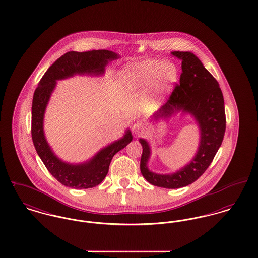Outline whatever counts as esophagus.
Wrapping results in <instances>:
<instances>
[{
    "label": "esophagus",
    "instance_id": "obj_1",
    "mask_svg": "<svg viewBox=\"0 0 258 258\" xmlns=\"http://www.w3.org/2000/svg\"><path fill=\"white\" fill-rule=\"evenodd\" d=\"M133 132L136 134V135H139L141 132H142V123L137 121L134 125H133Z\"/></svg>",
    "mask_w": 258,
    "mask_h": 258
}]
</instances>
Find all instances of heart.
<instances>
[{
	"instance_id": "obj_1",
	"label": "heart",
	"mask_w": 258,
	"mask_h": 258,
	"mask_svg": "<svg viewBox=\"0 0 258 258\" xmlns=\"http://www.w3.org/2000/svg\"><path fill=\"white\" fill-rule=\"evenodd\" d=\"M123 89L131 92L148 90L144 108L154 110L158 102L171 91L177 80V69L173 64L158 60H143L128 65L120 73Z\"/></svg>"
}]
</instances>
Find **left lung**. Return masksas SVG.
<instances>
[{
	"label": "left lung",
	"mask_w": 258,
	"mask_h": 258,
	"mask_svg": "<svg viewBox=\"0 0 258 258\" xmlns=\"http://www.w3.org/2000/svg\"><path fill=\"white\" fill-rule=\"evenodd\" d=\"M171 54L181 60L179 84L150 121L157 123L167 121L179 112L182 115H190L199 127V146L195 156L184 167L171 173H157L148 167L152 153L150 144L146 139L139 138L143 149L140 171L154 186L177 189L196 181L211 165L221 146L226 119L222 91L202 61L190 51H172Z\"/></svg>",
	"instance_id": "left-lung-1"
}]
</instances>
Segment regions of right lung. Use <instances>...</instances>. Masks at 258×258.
Returning a JSON list of instances; mask_svg holds the SVG:
<instances>
[{"label":"right lung","mask_w":258,"mask_h":258,"mask_svg":"<svg viewBox=\"0 0 258 258\" xmlns=\"http://www.w3.org/2000/svg\"><path fill=\"white\" fill-rule=\"evenodd\" d=\"M118 58V53L107 49L66 52L47 69L34 92L31 131L33 143L49 173L64 186L88 189L100 184L108 173L112 158L132 142L133 135L126 128L120 139L100 149L90 160L79 164L65 162L56 156L45 136L44 119L49 98L57 81L76 75L103 76L109 62Z\"/></svg>","instance_id":"right-lung-1"}]
</instances>
